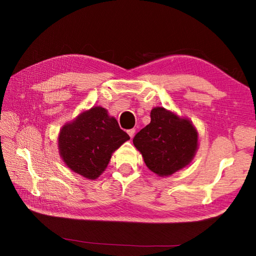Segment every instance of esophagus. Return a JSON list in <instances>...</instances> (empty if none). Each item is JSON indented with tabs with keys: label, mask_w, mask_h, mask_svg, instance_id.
Here are the masks:
<instances>
[{
	"label": "esophagus",
	"mask_w": 256,
	"mask_h": 256,
	"mask_svg": "<svg viewBox=\"0 0 256 256\" xmlns=\"http://www.w3.org/2000/svg\"><path fill=\"white\" fill-rule=\"evenodd\" d=\"M128 134L130 135V138H133L134 136V134H135V130L134 128H131V130H128Z\"/></svg>",
	"instance_id": "obj_1"
}]
</instances>
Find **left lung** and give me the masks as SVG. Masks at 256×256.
<instances>
[{
    "label": "left lung",
    "mask_w": 256,
    "mask_h": 256,
    "mask_svg": "<svg viewBox=\"0 0 256 256\" xmlns=\"http://www.w3.org/2000/svg\"><path fill=\"white\" fill-rule=\"evenodd\" d=\"M198 138L197 128L188 118L156 106L150 111V123L135 135L133 144L150 170L167 177L192 162Z\"/></svg>",
    "instance_id": "obj_1"
}]
</instances>
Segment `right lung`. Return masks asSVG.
<instances>
[{"instance_id":"add662e5","label":"right lung","mask_w":256,"mask_h":256,"mask_svg":"<svg viewBox=\"0 0 256 256\" xmlns=\"http://www.w3.org/2000/svg\"><path fill=\"white\" fill-rule=\"evenodd\" d=\"M128 140L106 108L94 106L64 124L58 135L59 155L74 172L94 180L106 170L114 152Z\"/></svg>"}]
</instances>
